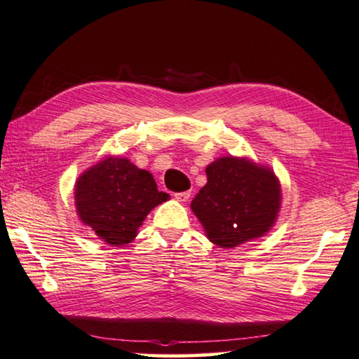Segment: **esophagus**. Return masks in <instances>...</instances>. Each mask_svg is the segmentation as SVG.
Masks as SVG:
<instances>
[{
    "label": "esophagus",
    "mask_w": 359,
    "mask_h": 359,
    "mask_svg": "<svg viewBox=\"0 0 359 359\" xmlns=\"http://www.w3.org/2000/svg\"><path fill=\"white\" fill-rule=\"evenodd\" d=\"M190 195H191L190 191H180V193H175L174 198H175V200H177V201H180V203H185V201H189Z\"/></svg>",
    "instance_id": "1"
}]
</instances>
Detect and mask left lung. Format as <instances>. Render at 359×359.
<instances>
[{"instance_id":"obj_1","label":"left lung","mask_w":359,"mask_h":359,"mask_svg":"<svg viewBox=\"0 0 359 359\" xmlns=\"http://www.w3.org/2000/svg\"><path fill=\"white\" fill-rule=\"evenodd\" d=\"M208 184L191 210L210 241L236 248L269 231L280 212L281 187L270 168L246 158H217L206 168Z\"/></svg>"}]
</instances>
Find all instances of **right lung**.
I'll list each match as a JSON object with an SVG mask.
<instances>
[{
	"label": "right lung",
	"instance_id": "right-lung-1",
	"mask_svg": "<svg viewBox=\"0 0 359 359\" xmlns=\"http://www.w3.org/2000/svg\"><path fill=\"white\" fill-rule=\"evenodd\" d=\"M168 198L158 191L149 170L118 156H107L84 170L75 185L79 219L111 246L133 241L150 210Z\"/></svg>",
	"mask_w": 359,
	"mask_h": 359
}]
</instances>
